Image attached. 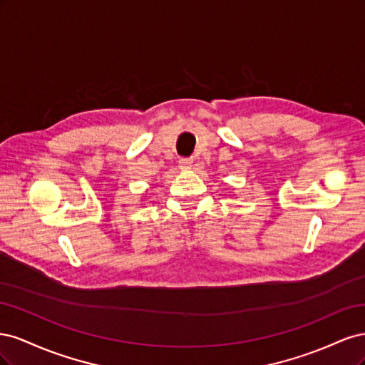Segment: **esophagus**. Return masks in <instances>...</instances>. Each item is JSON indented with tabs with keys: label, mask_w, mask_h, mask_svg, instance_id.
<instances>
[{
	"label": "esophagus",
	"mask_w": 365,
	"mask_h": 365,
	"mask_svg": "<svg viewBox=\"0 0 365 365\" xmlns=\"http://www.w3.org/2000/svg\"><path fill=\"white\" fill-rule=\"evenodd\" d=\"M178 163H180L181 170H189V169H192V165H193V158H181Z\"/></svg>",
	"instance_id": "1"
}]
</instances>
